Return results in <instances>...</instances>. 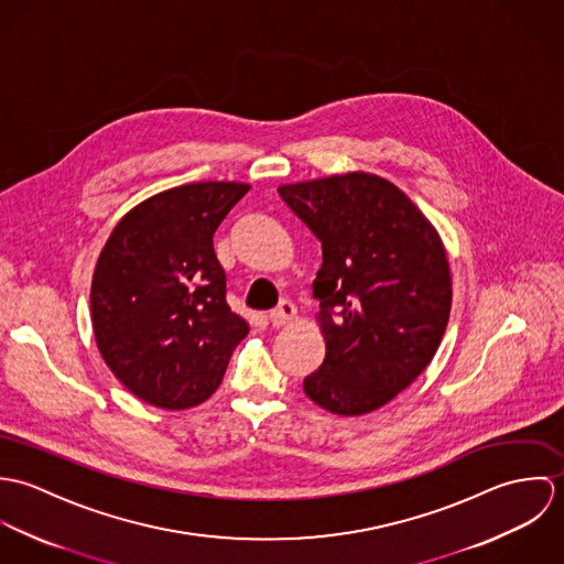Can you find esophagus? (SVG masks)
<instances>
[{"label":"esophagus","instance_id":"esophagus-1","mask_svg":"<svg viewBox=\"0 0 564 564\" xmlns=\"http://www.w3.org/2000/svg\"><path fill=\"white\" fill-rule=\"evenodd\" d=\"M297 317V308L291 304V302H280L271 313H269V323L273 327H280V325H286V323L293 322Z\"/></svg>","mask_w":564,"mask_h":564}]
</instances>
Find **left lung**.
I'll return each instance as SVG.
<instances>
[{
	"instance_id": "obj_1",
	"label": "left lung",
	"mask_w": 564,
	"mask_h": 564,
	"mask_svg": "<svg viewBox=\"0 0 564 564\" xmlns=\"http://www.w3.org/2000/svg\"><path fill=\"white\" fill-rule=\"evenodd\" d=\"M278 193L323 249L313 289L325 358L304 378V393L340 416L373 412L441 345L452 311L445 245L402 188L376 173H332Z\"/></svg>"
}]
</instances>
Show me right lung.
I'll return each instance as SVG.
<instances>
[{"instance_id":"add662e5","label":"right lung","mask_w":564,"mask_h":564,"mask_svg":"<svg viewBox=\"0 0 564 564\" xmlns=\"http://www.w3.org/2000/svg\"><path fill=\"white\" fill-rule=\"evenodd\" d=\"M247 182H191L128 210L90 282L97 349L139 400L164 410L206 402L249 323L226 302L213 237Z\"/></svg>"}]
</instances>
